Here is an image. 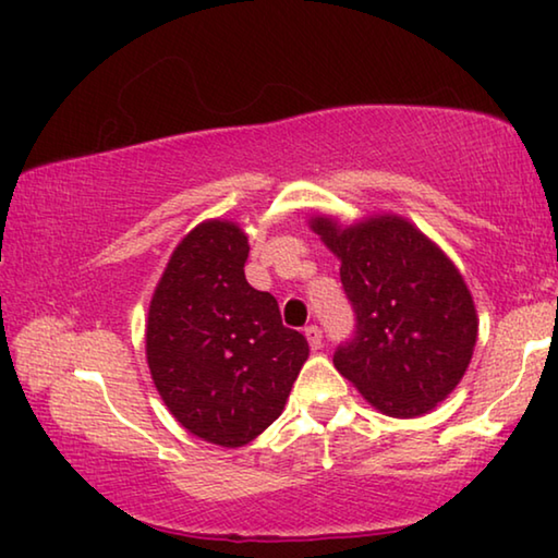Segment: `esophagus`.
Instances as JSON below:
<instances>
[{"label": "esophagus", "instance_id": "1", "mask_svg": "<svg viewBox=\"0 0 558 558\" xmlns=\"http://www.w3.org/2000/svg\"><path fill=\"white\" fill-rule=\"evenodd\" d=\"M305 337H307V342H310V347H313V349L323 347V329H319L317 325L305 327Z\"/></svg>", "mask_w": 558, "mask_h": 558}]
</instances>
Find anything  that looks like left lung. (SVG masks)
<instances>
[{
    "mask_svg": "<svg viewBox=\"0 0 558 558\" xmlns=\"http://www.w3.org/2000/svg\"><path fill=\"white\" fill-rule=\"evenodd\" d=\"M342 260L339 280L354 332L335 366L381 413H428L460 384L477 339V315L458 268L399 216L339 229L313 219Z\"/></svg>",
    "mask_w": 558,
    "mask_h": 558,
    "instance_id": "obj_1",
    "label": "left lung"
}]
</instances>
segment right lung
I'll return each mask as SVG.
<instances>
[{
	"label": "right lung",
	"mask_w": 558,
	"mask_h": 558,
	"mask_svg": "<svg viewBox=\"0 0 558 558\" xmlns=\"http://www.w3.org/2000/svg\"><path fill=\"white\" fill-rule=\"evenodd\" d=\"M248 239L206 221L177 245L149 302L147 364L182 426L239 448L278 418L310 354L278 300L248 286Z\"/></svg>",
	"instance_id": "obj_1"
}]
</instances>
